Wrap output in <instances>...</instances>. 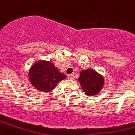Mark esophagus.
Masks as SVG:
<instances>
[{"mask_svg":"<svg viewBox=\"0 0 135 135\" xmlns=\"http://www.w3.org/2000/svg\"><path fill=\"white\" fill-rule=\"evenodd\" d=\"M67 78L70 80H74V74H69V76H67Z\"/></svg>","mask_w":135,"mask_h":135,"instance_id":"esophagus-1","label":"esophagus"}]
</instances>
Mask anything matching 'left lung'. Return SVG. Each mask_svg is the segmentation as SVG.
I'll return each instance as SVG.
<instances>
[{
  "instance_id": "1",
  "label": "left lung",
  "mask_w": 135,
  "mask_h": 135,
  "mask_svg": "<svg viewBox=\"0 0 135 135\" xmlns=\"http://www.w3.org/2000/svg\"><path fill=\"white\" fill-rule=\"evenodd\" d=\"M78 81L84 92L89 96L98 94L102 89L104 84V79L102 76L90 69L80 72Z\"/></svg>"
}]
</instances>
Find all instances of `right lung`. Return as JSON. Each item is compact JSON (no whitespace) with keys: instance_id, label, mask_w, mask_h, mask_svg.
Here are the masks:
<instances>
[{"instance_id":"right-lung-1","label":"right lung","mask_w":135,"mask_h":135,"mask_svg":"<svg viewBox=\"0 0 135 135\" xmlns=\"http://www.w3.org/2000/svg\"><path fill=\"white\" fill-rule=\"evenodd\" d=\"M29 78L31 84L44 92L51 91L66 76L59 71L49 61H40L32 65L29 71Z\"/></svg>"}]
</instances>
